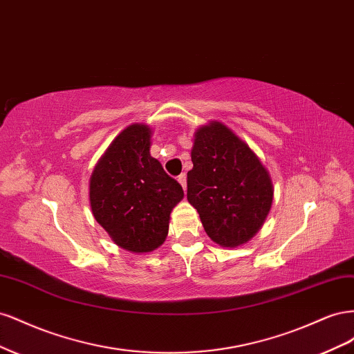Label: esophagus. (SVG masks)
<instances>
[{"label": "esophagus", "mask_w": 354, "mask_h": 354, "mask_svg": "<svg viewBox=\"0 0 354 354\" xmlns=\"http://www.w3.org/2000/svg\"><path fill=\"white\" fill-rule=\"evenodd\" d=\"M177 180H178V183L181 185V187H183V189L186 190V186H187V178H186V174H180V176L177 177Z\"/></svg>", "instance_id": "obj_1"}]
</instances>
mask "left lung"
Returning <instances> with one entry per match:
<instances>
[{
	"mask_svg": "<svg viewBox=\"0 0 354 354\" xmlns=\"http://www.w3.org/2000/svg\"><path fill=\"white\" fill-rule=\"evenodd\" d=\"M187 201L208 236L226 248L248 242L273 202V183L251 147L218 121L202 125L192 147Z\"/></svg>",
	"mask_w": 354,
	"mask_h": 354,
	"instance_id": "obj_1",
	"label": "left lung"
}]
</instances>
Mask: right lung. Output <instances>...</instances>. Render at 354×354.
Wrapping results in <instances>:
<instances>
[{"instance_id": "right-lung-1", "label": "right lung", "mask_w": 354, "mask_h": 354, "mask_svg": "<svg viewBox=\"0 0 354 354\" xmlns=\"http://www.w3.org/2000/svg\"><path fill=\"white\" fill-rule=\"evenodd\" d=\"M152 130L133 124L115 137L90 177L93 216L121 248L151 252L164 243L183 189L151 156Z\"/></svg>"}]
</instances>
